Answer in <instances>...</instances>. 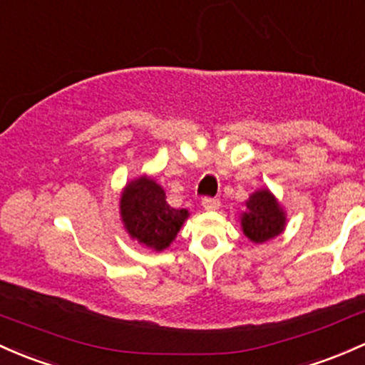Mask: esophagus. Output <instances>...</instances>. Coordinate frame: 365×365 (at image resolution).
Returning <instances> with one entry per match:
<instances>
[{"instance_id": "1", "label": "esophagus", "mask_w": 365, "mask_h": 365, "mask_svg": "<svg viewBox=\"0 0 365 365\" xmlns=\"http://www.w3.org/2000/svg\"><path fill=\"white\" fill-rule=\"evenodd\" d=\"M219 205H221L219 198H203L202 200V207L205 210H209V212H212V210H217Z\"/></svg>"}]
</instances>
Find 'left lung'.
<instances>
[{"mask_svg": "<svg viewBox=\"0 0 365 365\" xmlns=\"http://www.w3.org/2000/svg\"><path fill=\"white\" fill-rule=\"evenodd\" d=\"M242 231L254 244H264L278 237L287 225V215L275 195L268 190L254 191L245 202V212L240 215Z\"/></svg>", "mask_w": 365, "mask_h": 365, "instance_id": "8db88e82", "label": "left lung"}]
</instances>
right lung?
<instances>
[{"label":"right lung","mask_w":365,"mask_h":365,"mask_svg":"<svg viewBox=\"0 0 365 365\" xmlns=\"http://www.w3.org/2000/svg\"><path fill=\"white\" fill-rule=\"evenodd\" d=\"M120 217L132 240L162 252L175 240L190 212L172 209L163 187L143 174L125 184L120 197Z\"/></svg>","instance_id":"add662e5"}]
</instances>
